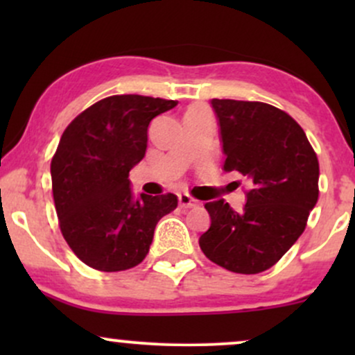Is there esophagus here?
I'll return each mask as SVG.
<instances>
[{
	"label": "esophagus",
	"instance_id": "esophagus-1",
	"mask_svg": "<svg viewBox=\"0 0 355 355\" xmlns=\"http://www.w3.org/2000/svg\"><path fill=\"white\" fill-rule=\"evenodd\" d=\"M178 203L182 209H195L198 205V202L187 193H178Z\"/></svg>",
	"mask_w": 355,
	"mask_h": 355
}]
</instances>
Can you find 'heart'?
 I'll return each instance as SVG.
<instances>
[{
  "mask_svg": "<svg viewBox=\"0 0 355 355\" xmlns=\"http://www.w3.org/2000/svg\"><path fill=\"white\" fill-rule=\"evenodd\" d=\"M209 112V108L203 107V105H193V107H190L189 110H187L185 116H190V115H200V113H205Z\"/></svg>",
  "mask_w": 355,
  "mask_h": 355,
  "instance_id": "b5f03b06",
  "label": "heart"
}]
</instances>
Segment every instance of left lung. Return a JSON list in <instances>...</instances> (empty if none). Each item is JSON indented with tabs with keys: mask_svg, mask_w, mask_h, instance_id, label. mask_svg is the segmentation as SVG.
<instances>
[{
	"mask_svg": "<svg viewBox=\"0 0 355 355\" xmlns=\"http://www.w3.org/2000/svg\"><path fill=\"white\" fill-rule=\"evenodd\" d=\"M217 116L225 172L250 182L235 211L223 198L207 202L210 229L200 235L211 262L259 274L279 262L302 235L319 198V162L304 130L282 110L260 101H210Z\"/></svg>",
	"mask_w": 355,
	"mask_h": 355,
	"instance_id": "8db88e82",
	"label": "left lung"
}]
</instances>
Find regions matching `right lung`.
I'll use <instances>...</instances> for the list:
<instances>
[{"label": "right lung", "instance_id": "right-lung-1", "mask_svg": "<svg viewBox=\"0 0 355 355\" xmlns=\"http://www.w3.org/2000/svg\"><path fill=\"white\" fill-rule=\"evenodd\" d=\"M178 101L115 95L80 113L51 160L53 198L64 240L83 263L103 272L138 266L158 220L177 209V195L140 193L128 175L141 162L155 116Z\"/></svg>", "mask_w": 355, "mask_h": 355}]
</instances>
